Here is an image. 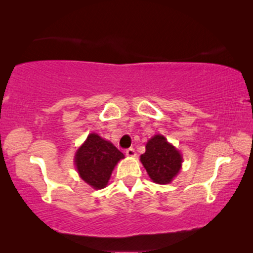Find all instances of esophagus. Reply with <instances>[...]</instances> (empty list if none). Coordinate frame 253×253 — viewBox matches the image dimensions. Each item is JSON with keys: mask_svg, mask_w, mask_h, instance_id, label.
<instances>
[{"mask_svg": "<svg viewBox=\"0 0 253 253\" xmlns=\"http://www.w3.org/2000/svg\"><path fill=\"white\" fill-rule=\"evenodd\" d=\"M126 155H127V156H129V157H134V156L136 155V152H135V149L132 148V147H130V148L126 149Z\"/></svg>", "mask_w": 253, "mask_h": 253, "instance_id": "34e87169", "label": "esophagus"}]
</instances>
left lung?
<instances>
[{"instance_id": "1", "label": "left lung", "mask_w": 253, "mask_h": 253, "mask_svg": "<svg viewBox=\"0 0 253 253\" xmlns=\"http://www.w3.org/2000/svg\"><path fill=\"white\" fill-rule=\"evenodd\" d=\"M140 162L154 183L168 184L178 174L183 158L164 136L155 135L147 142L146 152L140 155Z\"/></svg>"}]
</instances>
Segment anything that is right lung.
Listing matches in <instances>:
<instances>
[{
    "mask_svg": "<svg viewBox=\"0 0 253 253\" xmlns=\"http://www.w3.org/2000/svg\"><path fill=\"white\" fill-rule=\"evenodd\" d=\"M124 157L113 144L93 132L77 149L75 164L79 176L91 187L100 190L108 184L115 166Z\"/></svg>",
    "mask_w": 253,
    "mask_h": 253,
    "instance_id": "obj_1",
    "label": "right lung"
}]
</instances>
